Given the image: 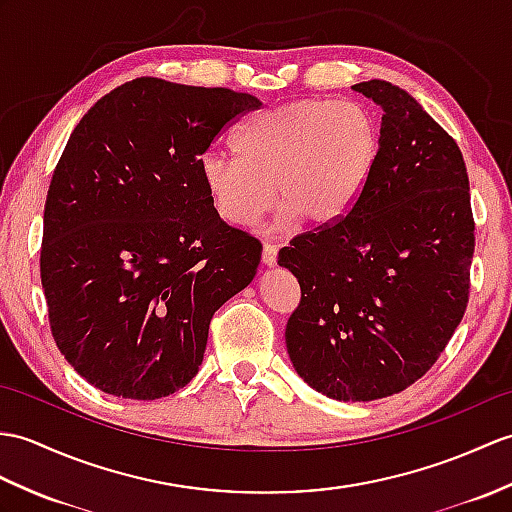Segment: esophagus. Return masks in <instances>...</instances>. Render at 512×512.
Listing matches in <instances>:
<instances>
[{
	"label": "esophagus",
	"instance_id": "34e87169",
	"mask_svg": "<svg viewBox=\"0 0 512 512\" xmlns=\"http://www.w3.org/2000/svg\"><path fill=\"white\" fill-rule=\"evenodd\" d=\"M277 255H279V248L277 244H264V255H261V261H264L266 266H275L277 264Z\"/></svg>",
	"mask_w": 512,
	"mask_h": 512
}]
</instances>
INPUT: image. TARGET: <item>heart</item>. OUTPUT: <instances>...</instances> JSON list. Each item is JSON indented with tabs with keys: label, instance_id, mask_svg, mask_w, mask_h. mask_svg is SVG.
I'll list each match as a JSON object with an SVG mask.
<instances>
[{
	"label": "heart",
	"instance_id": "b5f03b06",
	"mask_svg": "<svg viewBox=\"0 0 512 512\" xmlns=\"http://www.w3.org/2000/svg\"><path fill=\"white\" fill-rule=\"evenodd\" d=\"M236 154L207 152L200 176L218 216L246 227L275 200L281 222L323 229L360 200L382 154V126L360 102L296 100L261 111L235 135Z\"/></svg>",
	"mask_w": 512,
	"mask_h": 512
}]
</instances>
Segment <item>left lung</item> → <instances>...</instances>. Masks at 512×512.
I'll return each instance as SVG.
<instances>
[{
  "mask_svg": "<svg viewBox=\"0 0 512 512\" xmlns=\"http://www.w3.org/2000/svg\"><path fill=\"white\" fill-rule=\"evenodd\" d=\"M351 89L384 109L375 174L340 222L292 237L279 266L301 285L285 327L296 373L331 399L373 401L421 379L454 336L475 222L454 137L386 80Z\"/></svg>",
  "mask_w": 512,
  "mask_h": 512,
  "instance_id": "1",
  "label": "left lung"
}]
</instances>
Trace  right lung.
<instances>
[{"label":"right lung","instance_id":"1","mask_svg":"<svg viewBox=\"0 0 512 512\" xmlns=\"http://www.w3.org/2000/svg\"><path fill=\"white\" fill-rule=\"evenodd\" d=\"M259 106L146 76L74 128L47 189L41 283L56 347L91 386L152 401L198 373L213 314L261 259L213 209L200 157Z\"/></svg>","mask_w":512,"mask_h":512}]
</instances>
